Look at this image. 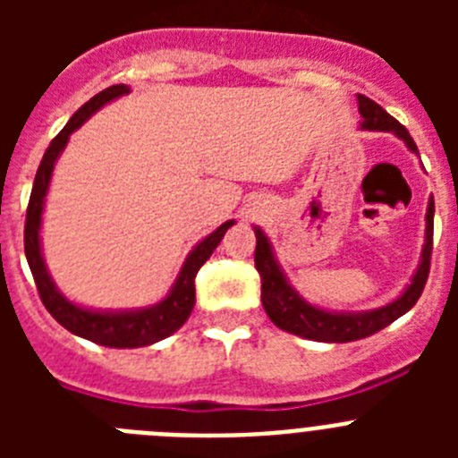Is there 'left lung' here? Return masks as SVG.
<instances>
[{"instance_id": "obj_1", "label": "left lung", "mask_w": 458, "mask_h": 458, "mask_svg": "<svg viewBox=\"0 0 458 458\" xmlns=\"http://www.w3.org/2000/svg\"><path fill=\"white\" fill-rule=\"evenodd\" d=\"M358 103L360 116H362V128H367V131L394 132L396 137H402L406 141V147L411 151H418L406 128L394 116L387 114L378 103H374V100L362 96V93H358ZM254 236H257L254 266H257L259 275H261V302H264V310L270 317V321L277 327H282V330H286V333L314 339V342H355V339H365L383 330L386 326H390L392 321L406 314L420 301V295H422L424 284H427L428 279L431 250H434V199L428 201L427 210V242H424L422 250V264H420L418 273L412 277L411 286L403 291L402 298H396L390 305L380 307V310L360 311V314H333V311H323L302 301L301 295L286 284L284 275H282L273 257L268 238L264 236V232L259 226L254 229Z\"/></svg>"}]
</instances>
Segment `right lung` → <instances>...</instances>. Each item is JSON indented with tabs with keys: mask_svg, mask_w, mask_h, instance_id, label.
I'll list each match as a JSON object with an SVG mask.
<instances>
[{
	"mask_svg": "<svg viewBox=\"0 0 458 458\" xmlns=\"http://www.w3.org/2000/svg\"><path fill=\"white\" fill-rule=\"evenodd\" d=\"M128 91H131V89L125 87V84H112V87H107L105 91L96 93L89 103H84L82 107L71 116V121L64 125V131L50 141V147H47L46 156H43V160H40L38 165V172H36L30 206H27V220H24V254H27L31 275H34L36 289H38L40 301H43L46 310L55 317L56 323H62V326L66 327V330H71L72 335H80V337L100 344V346H112V349H137V346H148V344L160 342V339L176 333V330L188 321L190 311H192L194 307V277H197L201 266L208 261L213 250L220 245L226 229L233 225V222H225V225L217 226L216 232L210 233L208 238H204V241L192 250V254L185 259L183 270H181L179 279H176V284L169 291L167 298L157 302V305L148 307V310L116 311V314H112V311H89L68 302L66 298L55 289L50 275H47L46 270V264H43V257H40L38 241L40 213H43V199H46L47 185H50L55 160L56 156L64 151L72 131H78L80 125H82L96 109H100L105 103L119 98V96H123V93Z\"/></svg>",
	"mask_w": 458,
	"mask_h": 458,
	"instance_id": "add662e5",
	"label": "right lung"
}]
</instances>
